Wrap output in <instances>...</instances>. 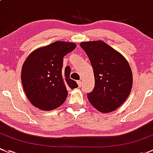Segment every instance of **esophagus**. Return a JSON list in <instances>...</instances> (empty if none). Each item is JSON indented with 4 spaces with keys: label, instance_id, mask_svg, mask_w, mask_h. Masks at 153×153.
I'll list each match as a JSON object with an SVG mask.
<instances>
[{
    "label": "esophagus",
    "instance_id": "obj_1",
    "mask_svg": "<svg viewBox=\"0 0 153 153\" xmlns=\"http://www.w3.org/2000/svg\"><path fill=\"white\" fill-rule=\"evenodd\" d=\"M77 84H78L79 87H81L82 86V82L81 81H77Z\"/></svg>",
    "mask_w": 153,
    "mask_h": 153
}]
</instances>
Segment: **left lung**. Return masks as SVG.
<instances>
[{
	"mask_svg": "<svg viewBox=\"0 0 153 153\" xmlns=\"http://www.w3.org/2000/svg\"><path fill=\"white\" fill-rule=\"evenodd\" d=\"M94 69L95 85L88 98L102 113L116 111L127 100L132 89L133 75L127 59L105 42H83Z\"/></svg>",
	"mask_w": 153,
	"mask_h": 153,
	"instance_id": "8db88e82",
	"label": "left lung"
}]
</instances>
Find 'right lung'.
<instances>
[{
    "label": "right lung",
    "instance_id": "obj_1",
    "mask_svg": "<svg viewBox=\"0 0 153 153\" xmlns=\"http://www.w3.org/2000/svg\"><path fill=\"white\" fill-rule=\"evenodd\" d=\"M76 47L74 42L56 41L37 48L26 58L21 80L25 94L33 105L42 111H51L65 102L67 88L78 87L70 78V68L62 69L64 56Z\"/></svg>",
    "mask_w": 153,
    "mask_h": 153
}]
</instances>
